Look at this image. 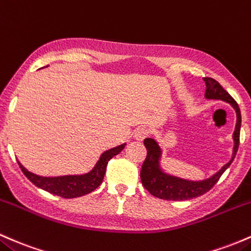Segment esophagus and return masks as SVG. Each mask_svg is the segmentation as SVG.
Segmentation results:
<instances>
[{
  "instance_id": "esophagus-1",
  "label": "esophagus",
  "mask_w": 251,
  "mask_h": 251,
  "mask_svg": "<svg viewBox=\"0 0 251 251\" xmlns=\"http://www.w3.org/2000/svg\"><path fill=\"white\" fill-rule=\"evenodd\" d=\"M148 135H149V129L147 126H139V128L135 130V139L139 141L145 140Z\"/></svg>"
}]
</instances>
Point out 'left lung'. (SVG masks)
I'll use <instances>...</instances> for the list:
<instances>
[{"label": "left lung", "mask_w": 251, "mask_h": 251, "mask_svg": "<svg viewBox=\"0 0 251 251\" xmlns=\"http://www.w3.org/2000/svg\"><path fill=\"white\" fill-rule=\"evenodd\" d=\"M202 79L206 84L205 97L207 100H221L226 103H230L232 108L236 110V114H237V123H236L235 131H233V142H235V146H233L232 157L226 165L222 167V170H219L211 178L201 180V181H191V180L178 178V176H170V174H166L165 172H162L159 163L160 156H161V149H160L155 140L151 139V137L145 139L143 143H145L146 148H147V156H146V160L142 163V168H141V181H142L143 187L151 196L163 199V201H188V199L197 198V197H201L204 193L209 192L211 188L217 184L222 174L231 165V162L236 156V153L238 151L242 117L237 102L213 78L205 77Z\"/></svg>", "instance_id": "1"}]
</instances>
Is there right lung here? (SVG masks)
Segmentation results:
<instances>
[{
	"label": "right lung",
	"instance_id": "add662e5",
	"mask_svg": "<svg viewBox=\"0 0 251 251\" xmlns=\"http://www.w3.org/2000/svg\"><path fill=\"white\" fill-rule=\"evenodd\" d=\"M125 147L126 143H123V145L104 151L100 155V160H98V162L96 163L94 170L89 172V173L83 174V176H64L47 178V176H36L32 172L27 171L19 161L18 163L25 176L35 186L40 187L52 194H55V196L61 197V198H77V197L85 196V194L92 192L102 184L109 160H111L117 154H120L121 151Z\"/></svg>",
	"mask_w": 251,
	"mask_h": 251
}]
</instances>
